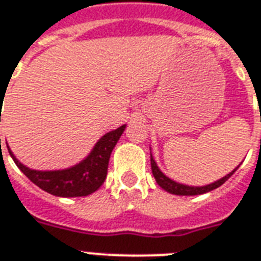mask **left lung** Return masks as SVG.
Masks as SVG:
<instances>
[{
    "mask_svg": "<svg viewBox=\"0 0 261 261\" xmlns=\"http://www.w3.org/2000/svg\"><path fill=\"white\" fill-rule=\"evenodd\" d=\"M150 164H151V172H153V176H154L157 184H159L163 190L169 192V194L178 195V196H194V195L207 194V192H210V191L215 190V188H218V187L222 186L223 182L226 181L227 178L234 173L236 169L240 167L239 165V167L236 168V169H233L230 173H227L225 177L219 178V180L211 182V184H206V186H188V184H181V182L174 181V180L168 177L167 174H164L163 172H161V169H160L157 163H155V160L153 159V154H151V147H150Z\"/></svg>",
    "mask_w": 261,
    "mask_h": 261,
    "instance_id": "1",
    "label": "left lung"
}]
</instances>
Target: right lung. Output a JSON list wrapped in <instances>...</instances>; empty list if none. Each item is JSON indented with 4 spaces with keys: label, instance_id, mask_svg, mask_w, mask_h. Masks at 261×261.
Here are the masks:
<instances>
[{
    "label": "right lung",
    "instance_id": "right-lung-1",
    "mask_svg": "<svg viewBox=\"0 0 261 261\" xmlns=\"http://www.w3.org/2000/svg\"><path fill=\"white\" fill-rule=\"evenodd\" d=\"M124 130H126V124L104 134L83 161L70 168L58 169V171L31 169L14 157L13 151L10 150L9 146L8 150L18 169L43 191L61 198L88 196L102 186L107 177L111 153Z\"/></svg>",
    "mask_w": 261,
    "mask_h": 261
}]
</instances>
